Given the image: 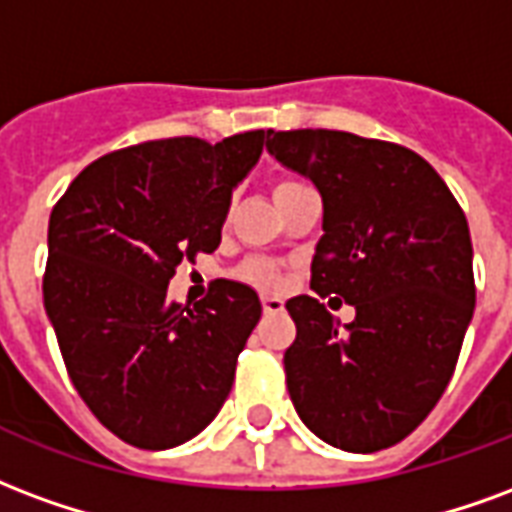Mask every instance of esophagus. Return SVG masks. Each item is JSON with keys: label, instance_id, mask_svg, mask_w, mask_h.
Wrapping results in <instances>:
<instances>
[{"label": "esophagus", "instance_id": "34e87169", "mask_svg": "<svg viewBox=\"0 0 512 512\" xmlns=\"http://www.w3.org/2000/svg\"><path fill=\"white\" fill-rule=\"evenodd\" d=\"M261 308H264V313H281L283 300L281 297H261Z\"/></svg>", "mask_w": 512, "mask_h": 512}]
</instances>
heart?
<instances>
[{
	"label": "heart",
	"mask_w": 512,
	"mask_h": 512,
	"mask_svg": "<svg viewBox=\"0 0 512 512\" xmlns=\"http://www.w3.org/2000/svg\"><path fill=\"white\" fill-rule=\"evenodd\" d=\"M294 185H300V182H292V179H281L278 185H275V196H281ZM237 278L242 283H248L253 289H264V292H270V289H278L283 281V272L281 267L270 259H261V256H253V259H245L237 267Z\"/></svg>",
	"instance_id": "b5f03b06"
}]
</instances>
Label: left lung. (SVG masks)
<instances>
[{
  "label": "left lung",
  "instance_id": "left-lung-1",
  "mask_svg": "<svg viewBox=\"0 0 512 512\" xmlns=\"http://www.w3.org/2000/svg\"><path fill=\"white\" fill-rule=\"evenodd\" d=\"M267 152L322 193L311 289L354 305L343 324L308 294L286 311L283 354L300 420L327 445L376 453L423 423L475 313L472 237L434 166L412 149L343 130H267Z\"/></svg>",
  "mask_w": 512,
  "mask_h": 512
}]
</instances>
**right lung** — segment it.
Masks as SVG:
<instances>
[{"instance_id": "right-lung-1", "label": "right lung", "mask_w": 512, "mask_h": 512, "mask_svg": "<svg viewBox=\"0 0 512 512\" xmlns=\"http://www.w3.org/2000/svg\"><path fill=\"white\" fill-rule=\"evenodd\" d=\"M264 141L267 130H248L218 144L179 136L117 149L51 210L43 305L73 387L128 445H182L229 395L259 294L220 278L190 308L166 289L179 264L220 245L231 190Z\"/></svg>"}]
</instances>
